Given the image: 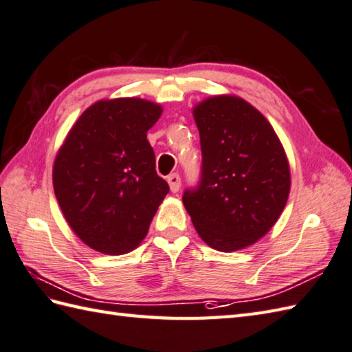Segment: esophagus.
I'll use <instances>...</instances> for the list:
<instances>
[{
	"label": "esophagus",
	"instance_id": "1",
	"mask_svg": "<svg viewBox=\"0 0 352 352\" xmlns=\"http://www.w3.org/2000/svg\"><path fill=\"white\" fill-rule=\"evenodd\" d=\"M167 182H168V185H170V191H171V192H177L179 188H181V177H179L177 173L170 175V176L167 177Z\"/></svg>",
	"mask_w": 352,
	"mask_h": 352
}]
</instances>
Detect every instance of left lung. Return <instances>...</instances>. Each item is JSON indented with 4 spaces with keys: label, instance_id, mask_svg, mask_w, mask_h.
<instances>
[{
    "label": "left lung",
    "instance_id": "left-lung-1",
    "mask_svg": "<svg viewBox=\"0 0 352 352\" xmlns=\"http://www.w3.org/2000/svg\"><path fill=\"white\" fill-rule=\"evenodd\" d=\"M201 146V181L184 206L199 236L218 252L253 245L282 215L291 168L274 128L235 95L203 99L192 108Z\"/></svg>",
    "mask_w": 352,
    "mask_h": 352
}]
</instances>
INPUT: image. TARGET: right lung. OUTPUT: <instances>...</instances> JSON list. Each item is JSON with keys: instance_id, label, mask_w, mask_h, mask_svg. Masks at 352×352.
Segmentation results:
<instances>
[{"instance_id": "1", "label": "right lung", "mask_w": 352, "mask_h": 352, "mask_svg": "<svg viewBox=\"0 0 352 352\" xmlns=\"http://www.w3.org/2000/svg\"><path fill=\"white\" fill-rule=\"evenodd\" d=\"M161 114L162 107L147 99H100L74 123L56 155L52 184L61 212L99 253L137 248L167 196L147 142Z\"/></svg>"}]
</instances>
